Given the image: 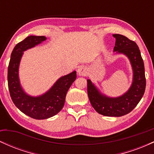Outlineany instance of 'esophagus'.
<instances>
[{
  "label": "esophagus",
  "mask_w": 154,
  "mask_h": 154,
  "mask_svg": "<svg viewBox=\"0 0 154 154\" xmlns=\"http://www.w3.org/2000/svg\"><path fill=\"white\" fill-rule=\"evenodd\" d=\"M88 74V70L85 67L80 66L77 69V75L79 76H85Z\"/></svg>",
  "instance_id": "1"
}]
</instances>
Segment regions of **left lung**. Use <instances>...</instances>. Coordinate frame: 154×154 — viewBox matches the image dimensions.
I'll return each instance as SVG.
<instances>
[{"label": "left lung", "mask_w": 154, "mask_h": 154, "mask_svg": "<svg viewBox=\"0 0 154 154\" xmlns=\"http://www.w3.org/2000/svg\"><path fill=\"white\" fill-rule=\"evenodd\" d=\"M114 52L128 58L132 69V82L128 91L118 97H109L103 94L87 79L88 95L92 106L98 114L107 116H122L133 110L142 98L146 89V76L143 60L139 48L135 42L124 35L115 34Z\"/></svg>", "instance_id": "left-lung-1"}]
</instances>
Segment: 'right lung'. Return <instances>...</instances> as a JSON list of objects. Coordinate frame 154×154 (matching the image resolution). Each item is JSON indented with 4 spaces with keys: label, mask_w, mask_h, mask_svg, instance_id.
<instances>
[{
    "label": "right lung",
    "mask_w": 154,
    "mask_h": 154,
    "mask_svg": "<svg viewBox=\"0 0 154 154\" xmlns=\"http://www.w3.org/2000/svg\"><path fill=\"white\" fill-rule=\"evenodd\" d=\"M47 40L45 36L30 35L16 45L11 55L8 67V85L15 106L26 115L35 119H45L57 114L64 105L67 91L77 78L74 71L57 79L43 94L32 96L21 85L19 69L24 51L34 48Z\"/></svg>",
    "instance_id": "add662e5"
}]
</instances>
